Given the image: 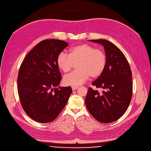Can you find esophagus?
Listing matches in <instances>:
<instances>
[{"mask_svg": "<svg viewBox=\"0 0 151 151\" xmlns=\"http://www.w3.org/2000/svg\"><path fill=\"white\" fill-rule=\"evenodd\" d=\"M77 88H78L77 86H72V90H76Z\"/></svg>", "mask_w": 151, "mask_h": 151, "instance_id": "esophagus-1", "label": "esophagus"}]
</instances>
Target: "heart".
<instances>
[{
    "instance_id": "b5f03b06",
    "label": "heart",
    "mask_w": 151,
    "mask_h": 151,
    "mask_svg": "<svg viewBox=\"0 0 151 151\" xmlns=\"http://www.w3.org/2000/svg\"><path fill=\"white\" fill-rule=\"evenodd\" d=\"M56 62L59 68L64 73L69 71L74 64L78 63V70L65 76L63 80L65 85L78 86L83 84L90 76L96 78L102 74L106 67V56L102 49L83 43L71 47L70 54L60 52Z\"/></svg>"
}]
</instances>
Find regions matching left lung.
<instances>
[{
	"label": "left lung",
	"mask_w": 151,
	"mask_h": 151,
	"mask_svg": "<svg viewBox=\"0 0 151 151\" xmlns=\"http://www.w3.org/2000/svg\"><path fill=\"white\" fill-rule=\"evenodd\" d=\"M102 45L106 56L105 68L92 84L102 88V93L89 87L85 99L90 113L102 123L114 122L127 109L133 94L132 71L127 60L118 47L104 39L90 40Z\"/></svg>",
	"instance_id": "left-lung-1"
}]
</instances>
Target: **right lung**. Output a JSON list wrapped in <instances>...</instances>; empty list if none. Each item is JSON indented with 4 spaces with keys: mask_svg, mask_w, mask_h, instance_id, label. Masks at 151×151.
Listing matches in <instances>:
<instances>
[{
    "mask_svg": "<svg viewBox=\"0 0 151 151\" xmlns=\"http://www.w3.org/2000/svg\"><path fill=\"white\" fill-rule=\"evenodd\" d=\"M68 43L58 39L39 43L21 65L18 93L22 108L35 121L47 123L58 116L72 93L69 87H59L62 76L56 59Z\"/></svg>",
    "mask_w": 151,
    "mask_h": 151,
    "instance_id": "obj_1",
    "label": "right lung"
}]
</instances>
